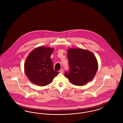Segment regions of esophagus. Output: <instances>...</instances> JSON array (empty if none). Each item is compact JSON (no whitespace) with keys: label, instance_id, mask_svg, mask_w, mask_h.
<instances>
[{"label":"esophagus","instance_id":"esophagus-1","mask_svg":"<svg viewBox=\"0 0 123 123\" xmlns=\"http://www.w3.org/2000/svg\"><path fill=\"white\" fill-rule=\"evenodd\" d=\"M63 69H61L60 70V72H61V73H63Z\"/></svg>","mask_w":123,"mask_h":123}]
</instances>
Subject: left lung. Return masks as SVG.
Segmentation results:
<instances>
[{
	"label": "left lung",
	"instance_id": "left-lung-1",
	"mask_svg": "<svg viewBox=\"0 0 123 123\" xmlns=\"http://www.w3.org/2000/svg\"><path fill=\"white\" fill-rule=\"evenodd\" d=\"M67 53L70 71L65 73V77L76 86H83L91 81L98 69L94 54L80 48H69Z\"/></svg>",
	"mask_w": 123,
	"mask_h": 123
}]
</instances>
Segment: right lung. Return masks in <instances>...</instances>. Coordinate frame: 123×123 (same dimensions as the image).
I'll list each match as a JSON object with an SVG mask.
<instances>
[{
  "instance_id": "right-lung-1",
  "label": "right lung",
  "mask_w": 123,
  "mask_h": 123,
  "mask_svg": "<svg viewBox=\"0 0 123 123\" xmlns=\"http://www.w3.org/2000/svg\"><path fill=\"white\" fill-rule=\"evenodd\" d=\"M53 48L38 47L31 52L24 64L25 73L33 83L39 86L49 84L59 72L53 69L50 56Z\"/></svg>"
}]
</instances>
